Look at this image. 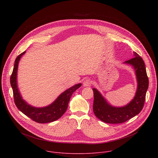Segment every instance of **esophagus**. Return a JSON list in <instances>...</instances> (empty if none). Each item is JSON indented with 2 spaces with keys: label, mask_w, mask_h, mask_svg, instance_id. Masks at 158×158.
<instances>
[{
  "label": "esophagus",
  "mask_w": 158,
  "mask_h": 158,
  "mask_svg": "<svg viewBox=\"0 0 158 158\" xmlns=\"http://www.w3.org/2000/svg\"><path fill=\"white\" fill-rule=\"evenodd\" d=\"M91 85V81L89 79H86L83 82V85L87 87V86H90Z\"/></svg>",
  "instance_id": "1"
}]
</instances>
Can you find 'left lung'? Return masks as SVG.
<instances>
[{"label":"left lung","mask_w":158,"mask_h":158,"mask_svg":"<svg viewBox=\"0 0 158 158\" xmlns=\"http://www.w3.org/2000/svg\"><path fill=\"white\" fill-rule=\"evenodd\" d=\"M134 57L124 62L125 64L134 67L138 81L136 95L128 104L123 107L112 106L106 101L96 89H93V111L96 116L104 123L109 124L124 123L138 115L143 108L149 80L143 59L136 52H134Z\"/></svg>","instance_id":"8db88e82"}]
</instances>
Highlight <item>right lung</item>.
<instances>
[{"label":"right lung","instance_id":"add662e5","mask_svg":"<svg viewBox=\"0 0 158 158\" xmlns=\"http://www.w3.org/2000/svg\"><path fill=\"white\" fill-rule=\"evenodd\" d=\"M26 51L19 55L15 60L13 71L10 76V85L12 88L14 102L17 107L26 116L39 123H48L55 121L59 119L66 111L70 98L74 91L81 86V84H77L62 93L50 105L44 107H35L27 104L22 99L17 83V75L18 64L21 57Z\"/></svg>","mask_w":158,"mask_h":158}]
</instances>
